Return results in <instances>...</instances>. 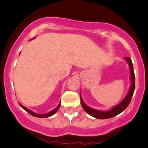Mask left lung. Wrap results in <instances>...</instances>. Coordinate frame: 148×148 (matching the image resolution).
Instances as JSON below:
<instances>
[{
	"instance_id": "8db88e82",
	"label": "left lung",
	"mask_w": 148,
	"mask_h": 148,
	"mask_svg": "<svg viewBox=\"0 0 148 148\" xmlns=\"http://www.w3.org/2000/svg\"><path fill=\"white\" fill-rule=\"evenodd\" d=\"M125 59L127 62V63L129 65V68H130L131 80V85L126 96L125 97V98L120 102L119 104L114 106L110 110H109L108 111H102L88 107L84 103L81 95H80V103H81L82 107L85 110V112L88 114H89L90 115H91V116L94 117L95 118H97V119H108V118H111L112 117H115L116 115H119L123 111H124L126 109V108L128 106V105L130 104V100L132 99V95H133L134 90H135V74H134L133 65H132L131 59L130 58L127 57L125 58Z\"/></svg>"
}]
</instances>
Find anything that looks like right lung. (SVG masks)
Masks as SVG:
<instances>
[{"mask_svg": "<svg viewBox=\"0 0 148 148\" xmlns=\"http://www.w3.org/2000/svg\"><path fill=\"white\" fill-rule=\"evenodd\" d=\"M19 105H20V106H21V107L23 109L25 110L26 111V112H28V113L30 114V115H33V116H35V117H37V118H48V117L52 116V115H54V114L56 113V112H57L58 110V109H59V108H60V103H59L58 106L57 107L55 108L54 110H51V112H48V113H45V114H43V115H42V114H38V113H36V112H33V111H31V110H29V109H28V108H26L25 107H24L23 106H22V105L20 104V103H19Z\"/></svg>", "mask_w": 148, "mask_h": 148, "instance_id": "1", "label": "right lung"}]
</instances>
